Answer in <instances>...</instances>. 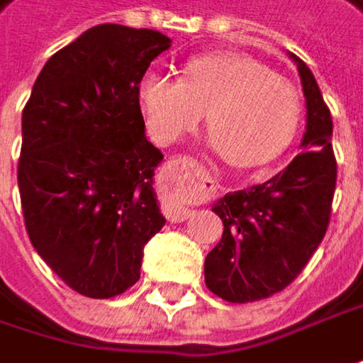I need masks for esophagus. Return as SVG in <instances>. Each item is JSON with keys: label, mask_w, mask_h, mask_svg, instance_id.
I'll use <instances>...</instances> for the list:
<instances>
[{"label": "esophagus", "mask_w": 363, "mask_h": 363, "mask_svg": "<svg viewBox=\"0 0 363 363\" xmlns=\"http://www.w3.org/2000/svg\"><path fill=\"white\" fill-rule=\"evenodd\" d=\"M159 186L175 198L167 204V214L172 220H186L190 216V208L179 200H204L212 191L202 165L190 155H177L167 159L159 173Z\"/></svg>", "instance_id": "obj_1"}]
</instances>
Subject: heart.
I'll use <instances>...</instances> for the list:
<instances>
[{
    "mask_svg": "<svg viewBox=\"0 0 363 363\" xmlns=\"http://www.w3.org/2000/svg\"><path fill=\"white\" fill-rule=\"evenodd\" d=\"M147 128L172 145L198 128L208 112L210 143L235 167H262L294 140L302 101L292 83L243 55H198L184 65V79L149 71L138 82Z\"/></svg>",
    "mask_w": 363,
    "mask_h": 363,
    "instance_id": "heart-1",
    "label": "heart"
}]
</instances>
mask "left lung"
<instances>
[{"mask_svg":"<svg viewBox=\"0 0 363 363\" xmlns=\"http://www.w3.org/2000/svg\"><path fill=\"white\" fill-rule=\"evenodd\" d=\"M306 98L302 149L272 179L228 191L212 212L223 239L204 262L210 292L228 302H253L281 292L298 278L323 241L333 206L337 161L333 120L311 69L296 55Z\"/></svg>","mask_w":363,"mask_h":363,"instance_id":"1","label":"left lung"}]
</instances>
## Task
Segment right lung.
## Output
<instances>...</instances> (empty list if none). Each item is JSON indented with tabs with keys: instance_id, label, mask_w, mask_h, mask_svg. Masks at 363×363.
<instances>
[{
	"instance_id": "obj_1",
	"label": "right lung",
	"mask_w": 363,
	"mask_h": 363,
	"mask_svg": "<svg viewBox=\"0 0 363 363\" xmlns=\"http://www.w3.org/2000/svg\"><path fill=\"white\" fill-rule=\"evenodd\" d=\"M169 45L147 28H89L46 61L22 112L28 237L87 298L135 286L143 247L165 225L153 190L163 153L145 136L138 82Z\"/></svg>"
}]
</instances>
